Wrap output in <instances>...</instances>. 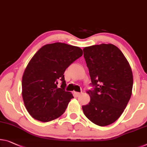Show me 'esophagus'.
I'll use <instances>...</instances> for the list:
<instances>
[{
	"label": "esophagus",
	"instance_id": "1",
	"mask_svg": "<svg viewBox=\"0 0 147 147\" xmlns=\"http://www.w3.org/2000/svg\"><path fill=\"white\" fill-rule=\"evenodd\" d=\"M74 95L76 96V97H78V96H79L81 94H82V92H74Z\"/></svg>",
	"mask_w": 147,
	"mask_h": 147
}]
</instances>
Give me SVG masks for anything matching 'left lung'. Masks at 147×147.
Here are the masks:
<instances>
[{
  "mask_svg": "<svg viewBox=\"0 0 147 147\" xmlns=\"http://www.w3.org/2000/svg\"><path fill=\"white\" fill-rule=\"evenodd\" d=\"M83 51L91 84L95 87L87 91L90 101L82 107L83 112L97 125H108L121 115L129 101L132 70L121 50L111 43L86 47Z\"/></svg>",
  "mask_w": 147,
  "mask_h": 147,
  "instance_id": "1",
  "label": "left lung"
}]
</instances>
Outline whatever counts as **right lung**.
<instances>
[{"instance_id": "obj_1", "label": "right lung", "mask_w": 147, "mask_h": 147, "mask_svg": "<svg viewBox=\"0 0 147 147\" xmlns=\"http://www.w3.org/2000/svg\"><path fill=\"white\" fill-rule=\"evenodd\" d=\"M82 54L80 47L57 42L43 45L33 56L22 80L24 103L33 118L48 122L63 114L73 98L71 92L65 90L63 74Z\"/></svg>"}]
</instances>
